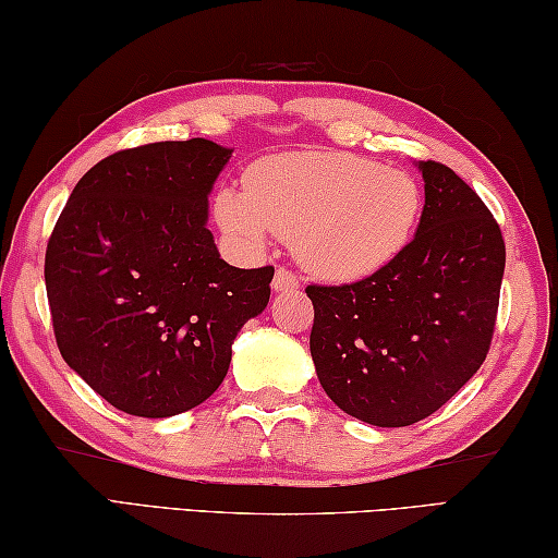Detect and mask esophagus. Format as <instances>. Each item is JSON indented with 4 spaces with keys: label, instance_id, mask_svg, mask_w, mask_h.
<instances>
[{
    "label": "esophagus",
    "instance_id": "34e87169",
    "mask_svg": "<svg viewBox=\"0 0 558 558\" xmlns=\"http://www.w3.org/2000/svg\"><path fill=\"white\" fill-rule=\"evenodd\" d=\"M298 288V278L292 270L286 268H278L276 276H272V290L282 292V290H295Z\"/></svg>",
    "mask_w": 558,
    "mask_h": 558
}]
</instances>
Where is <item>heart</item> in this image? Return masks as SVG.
Listing matches in <instances>:
<instances>
[{
	"label": "heart",
	"mask_w": 558,
	"mask_h": 558,
	"mask_svg": "<svg viewBox=\"0 0 558 558\" xmlns=\"http://www.w3.org/2000/svg\"><path fill=\"white\" fill-rule=\"evenodd\" d=\"M418 182L374 159L302 149L260 159L245 189L223 186L216 223L245 251L272 233L292 241L302 268L332 282L372 276L409 245L421 219Z\"/></svg>",
	"instance_id": "b5f03b06"
}]
</instances>
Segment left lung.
Segmentation results:
<instances>
[{"instance_id": "8db88e82", "label": "left lung", "mask_w": 558, "mask_h": 558, "mask_svg": "<svg viewBox=\"0 0 558 558\" xmlns=\"http://www.w3.org/2000/svg\"><path fill=\"white\" fill-rule=\"evenodd\" d=\"M426 189L413 241L349 286H307L317 379L344 413L379 428L428 418L485 362L505 241L483 199L440 162H418Z\"/></svg>"}]
</instances>
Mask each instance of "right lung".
Listing matches in <instances>:
<instances>
[{
    "instance_id": "obj_1",
    "label": "right lung",
    "mask_w": 558,
    "mask_h": 558,
    "mask_svg": "<svg viewBox=\"0 0 558 558\" xmlns=\"http://www.w3.org/2000/svg\"><path fill=\"white\" fill-rule=\"evenodd\" d=\"M231 153L204 137L122 149L56 221L44 266L56 344L118 411L167 418L204 403L268 305L272 266H229L206 226Z\"/></svg>"
}]
</instances>
